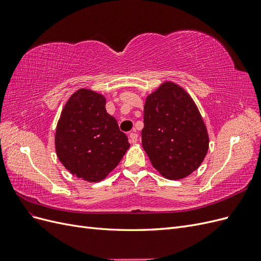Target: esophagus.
Returning <instances> with one entry per match:
<instances>
[{
    "mask_svg": "<svg viewBox=\"0 0 261 261\" xmlns=\"http://www.w3.org/2000/svg\"><path fill=\"white\" fill-rule=\"evenodd\" d=\"M137 140H138V135H137V134H136L135 132L130 133V134H129V143L136 144Z\"/></svg>",
    "mask_w": 261,
    "mask_h": 261,
    "instance_id": "obj_1",
    "label": "esophagus"
}]
</instances>
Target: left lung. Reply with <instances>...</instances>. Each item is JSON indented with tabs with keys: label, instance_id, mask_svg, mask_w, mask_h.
I'll list each match as a JSON object with an SVG mask.
<instances>
[{
	"label": "left lung",
	"instance_id": "obj_1",
	"mask_svg": "<svg viewBox=\"0 0 261 261\" xmlns=\"http://www.w3.org/2000/svg\"><path fill=\"white\" fill-rule=\"evenodd\" d=\"M141 144L152 167L168 179L196 171L209 148V136L192 97L177 84L163 83L147 96Z\"/></svg>",
	"mask_w": 261,
	"mask_h": 261
}]
</instances>
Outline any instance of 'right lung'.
<instances>
[{
	"mask_svg": "<svg viewBox=\"0 0 261 261\" xmlns=\"http://www.w3.org/2000/svg\"><path fill=\"white\" fill-rule=\"evenodd\" d=\"M129 146L107 112L103 94L81 88L69 97L57 125L55 151L73 175L92 183L105 179Z\"/></svg>",
	"mask_w": 261,
	"mask_h": 261,
	"instance_id": "right-lung-1",
	"label": "right lung"
}]
</instances>
